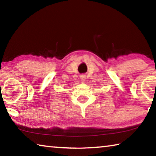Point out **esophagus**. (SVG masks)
<instances>
[{"instance_id": "esophagus-1", "label": "esophagus", "mask_w": 156, "mask_h": 156, "mask_svg": "<svg viewBox=\"0 0 156 156\" xmlns=\"http://www.w3.org/2000/svg\"><path fill=\"white\" fill-rule=\"evenodd\" d=\"M85 78H86L85 75H81V76H80V79H81L82 80H85V79H86Z\"/></svg>"}]
</instances>
